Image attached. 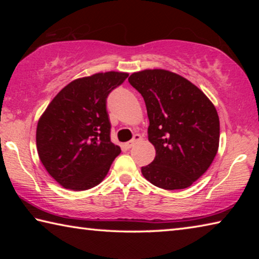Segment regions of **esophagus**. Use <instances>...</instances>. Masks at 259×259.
<instances>
[{"mask_svg":"<svg viewBox=\"0 0 259 259\" xmlns=\"http://www.w3.org/2000/svg\"><path fill=\"white\" fill-rule=\"evenodd\" d=\"M140 139H142V136H140V135H138V134H136L135 136H134V138L133 139H131L130 140V142H128V143H125L124 144V145H125V147L126 148H131V147H133L134 145H135V144L136 143H137V142H139V140Z\"/></svg>","mask_w":259,"mask_h":259,"instance_id":"1","label":"esophagus"}]
</instances>
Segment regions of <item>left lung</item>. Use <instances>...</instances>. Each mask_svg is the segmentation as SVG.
I'll return each mask as SVG.
<instances>
[{
  "label": "left lung",
  "instance_id": "8db88e82",
  "mask_svg": "<svg viewBox=\"0 0 259 259\" xmlns=\"http://www.w3.org/2000/svg\"><path fill=\"white\" fill-rule=\"evenodd\" d=\"M129 83L145 100L152 163L142 166L148 182L164 190L190 187L207 171L219 146L213 104L185 77L165 69L133 73Z\"/></svg>",
  "mask_w": 259,
  "mask_h": 259
}]
</instances>
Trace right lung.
Returning <instances> with one entry per match:
<instances>
[{
    "mask_svg": "<svg viewBox=\"0 0 259 259\" xmlns=\"http://www.w3.org/2000/svg\"><path fill=\"white\" fill-rule=\"evenodd\" d=\"M128 73H97L72 81L48 105L37 122L36 147L42 164L61 186L95 187L121 153L111 142L106 109L109 93Z\"/></svg>",
    "mask_w": 259,
    "mask_h": 259,
    "instance_id": "right-lung-1",
    "label": "right lung"
}]
</instances>
